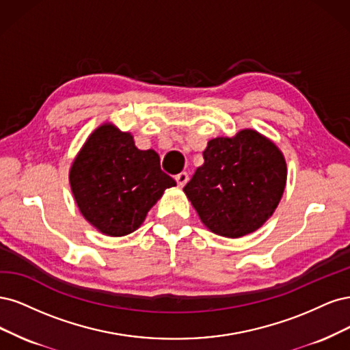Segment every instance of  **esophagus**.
Segmentation results:
<instances>
[{"mask_svg":"<svg viewBox=\"0 0 350 350\" xmlns=\"http://www.w3.org/2000/svg\"><path fill=\"white\" fill-rule=\"evenodd\" d=\"M176 182H177L178 187H183V186H185V185L189 182V174H187L186 172L178 173V174L176 176Z\"/></svg>","mask_w":350,"mask_h":350,"instance_id":"1","label":"esophagus"}]
</instances>
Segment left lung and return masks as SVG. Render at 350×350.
I'll list each match as a JSON object with an SVG mask.
<instances>
[{
	"mask_svg": "<svg viewBox=\"0 0 350 350\" xmlns=\"http://www.w3.org/2000/svg\"><path fill=\"white\" fill-rule=\"evenodd\" d=\"M204 164L185 193L206 228L228 239L254 232L272 217L286 185L278 146L254 129L208 142Z\"/></svg>",
	"mask_w": 350,
	"mask_h": 350,
	"instance_id": "8db88e82",
	"label": "left lung"
}]
</instances>
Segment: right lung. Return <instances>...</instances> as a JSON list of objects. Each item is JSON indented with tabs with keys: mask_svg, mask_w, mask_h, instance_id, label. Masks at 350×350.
Masks as SVG:
<instances>
[{
	"mask_svg": "<svg viewBox=\"0 0 350 350\" xmlns=\"http://www.w3.org/2000/svg\"><path fill=\"white\" fill-rule=\"evenodd\" d=\"M83 217L101 234L123 237L141 227L164 190L176 186L154 150H138L129 132L103 123L90 135L70 170Z\"/></svg>",
	"mask_w": 350,
	"mask_h": 350,
	"instance_id": "add662e5",
	"label": "right lung"
}]
</instances>
